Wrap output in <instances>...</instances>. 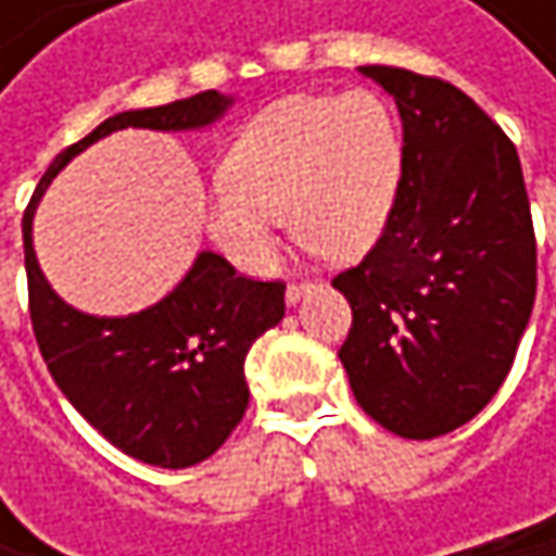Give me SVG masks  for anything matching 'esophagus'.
Masks as SVG:
<instances>
[{"instance_id":"obj_1","label":"esophagus","mask_w":556,"mask_h":556,"mask_svg":"<svg viewBox=\"0 0 556 556\" xmlns=\"http://www.w3.org/2000/svg\"><path fill=\"white\" fill-rule=\"evenodd\" d=\"M308 289H312V282H289V286H286V302H289V305H295Z\"/></svg>"}]
</instances>
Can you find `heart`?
<instances>
[{
  "mask_svg": "<svg viewBox=\"0 0 556 556\" xmlns=\"http://www.w3.org/2000/svg\"><path fill=\"white\" fill-rule=\"evenodd\" d=\"M402 176V131L377 92H302L254 115L208 199L215 244L261 274L277 251L279 215L325 257H361L383 231Z\"/></svg>",
  "mask_w": 556,
  "mask_h": 556,
  "instance_id": "b5f03b06",
  "label": "heart"
}]
</instances>
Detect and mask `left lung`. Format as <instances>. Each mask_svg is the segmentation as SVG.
Instances as JSON below:
<instances>
[{
  "label": "left lung",
  "mask_w": 556,
  "mask_h": 556,
  "mask_svg": "<svg viewBox=\"0 0 556 556\" xmlns=\"http://www.w3.org/2000/svg\"><path fill=\"white\" fill-rule=\"evenodd\" d=\"M361 73L395 99L402 176L377 244L331 279L354 315L338 357L377 425L428 441L511 370L538 289L531 205L515 144L467 92L402 66Z\"/></svg>",
  "instance_id": "left-lung-1"
}]
</instances>
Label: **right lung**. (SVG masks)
I'll list each match as a JSON object with an SVG mask.
<instances>
[{"mask_svg":"<svg viewBox=\"0 0 556 556\" xmlns=\"http://www.w3.org/2000/svg\"><path fill=\"white\" fill-rule=\"evenodd\" d=\"M228 105V96L208 89L105 118L56 154L22 218L28 312L54 383L122 454L167 470L212 457L244 418L251 395L244 357L267 328L279 325L286 282L241 277L225 257L202 251L157 305L125 318H96L66 305L45 279L31 244V218L51 179L92 141L122 128H205Z\"/></svg>","mask_w":556,"mask_h":556,"instance_id":"add662e5","label":"right lung"}]
</instances>
